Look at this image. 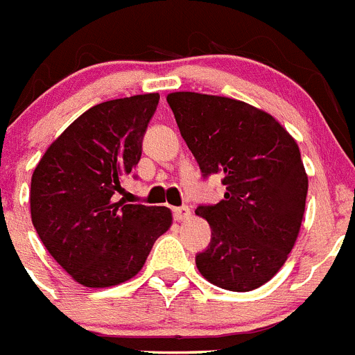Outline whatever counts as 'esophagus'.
<instances>
[{
  "mask_svg": "<svg viewBox=\"0 0 355 355\" xmlns=\"http://www.w3.org/2000/svg\"><path fill=\"white\" fill-rule=\"evenodd\" d=\"M191 216V209L187 205H182V207H173V218L177 221L187 220Z\"/></svg>",
  "mask_w": 355,
  "mask_h": 355,
  "instance_id": "esophagus-1",
  "label": "esophagus"
}]
</instances>
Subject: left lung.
Listing matches in <instances>:
<instances>
[{
    "instance_id": "left-lung-1",
    "label": "left lung",
    "mask_w": 355,
    "mask_h": 355,
    "mask_svg": "<svg viewBox=\"0 0 355 355\" xmlns=\"http://www.w3.org/2000/svg\"><path fill=\"white\" fill-rule=\"evenodd\" d=\"M168 103L202 177L221 175L227 189L221 202L196 209L212 234L196 266L218 288L252 291L282 268L297 241L307 196L298 144L245 101L171 92Z\"/></svg>"
}]
</instances>
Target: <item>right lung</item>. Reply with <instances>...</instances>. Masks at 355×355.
<instances>
[{"instance_id": "obj_1", "label": "right lung", "mask_w": 355, "mask_h": 355, "mask_svg": "<svg viewBox=\"0 0 355 355\" xmlns=\"http://www.w3.org/2000/svg\"><path fill=\"white\" fill-rule=\"evenodd\" d=\"M159 94L94 105L46 150L32 175V223L46 250L76 282L109 288L143 268L171 225L168 207L116 202L143 152Z\"/></svg>"}]
</instances>
